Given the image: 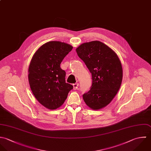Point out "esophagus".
Returning <instances> with one entry per match:
<instances>
[{
    "label": "esophagus",
    "instance_id": "34e87169",
    "mask_svg": "<svg viewBox=\"0 0 151 151\" xmlns=\"http://www.w3.org/2000/svg\"><path fill=\"white\" fill-rule=\"evenodd\" d=\"M78 86H79V83H76L73 84V89H74V90L77 89H78Z\"/></svg>",
    "mask_w": 151,
    "mask_h": 151
}]
</instances>
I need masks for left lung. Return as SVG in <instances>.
Returning a JSON list of instances; mask_svg holds the SVG:
<instances>
[{"label":"left lung","mask_w":151,"mask_h":151,"mask_svg":"<svg viewBox=\"0 0 151 151\" xmlns=\"http://www.w3.org/2000/svg\"><path fill=\"white\" fill-rule=\"evenodd\" d=\"M76 51L91 73V89L83 94L85 102L93 110L106 107L120 88L122 79L120 60L110 48L99 41L83 43Z\"/></svg>","instance_id":"8db88e82"}]
</instances>
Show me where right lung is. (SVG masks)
<instances>
[{"mask_svg": "<svg viewBox=\"0 0 151 151\" xmlns=\"http://www.w3.org/2000/svg\"><path fill=\"white\" fill-rule=\"evenodd\" d=\"M73 47L60 41H50L34 54L29 68L31 89L45 107L55 110L63 104L73 86L65 82L66 72L60 68L63 58Z\"/></svg>", "mask_w": 151, "mask_h": 151, "instance_id": "right-lung-1", "label": "right lung"}]
</instances>
